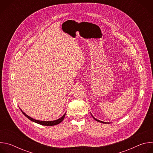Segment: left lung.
Listing matches in <instances>:
<instances>
[{"label":"left lung","mask_w":153,"mask_h":153,"mask_svg":"<svg viewBox=\"0 0 153 153\" xmlns=\"http://www.w3.org/2000/svg\"><path fill=\"white\" fill-rule=\"evenodd\" d=\"M91 116H93V118H94V120H96V121H97V122H100V123H106V122H102V121H100V120H97V119H96V118H95V117H94V116H93V115H92V114H91Z\"/></svg>","instance_id":"obj_1"}]
</instances>
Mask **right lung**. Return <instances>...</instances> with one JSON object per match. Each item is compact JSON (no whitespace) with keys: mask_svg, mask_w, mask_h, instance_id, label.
<instances>
[{"mask_svg":"<svg viewBox=\"0 0 153 153\" xmlns=\"http://www.w3.org/2000/svg\"><path fill=\"white\" fill-rule=\"evenodd\" d=\"M20 110H21L22 112L24 115H25L28 119H29L31 121H33L34 122H36L37 123H39L40 125H44V126H53V125H56L60 123L64 119V117H65V114H66V113H65L63 116H62L60 118H59V119H58L57 120H53V121H41V120H36V119L31 118V117H30L28 115H27L22 110H21V109H20Z\"/></svg>","mask_w":153,"mask_h":153,"instance_id":"1","label":"right lung"}]
</instances>
